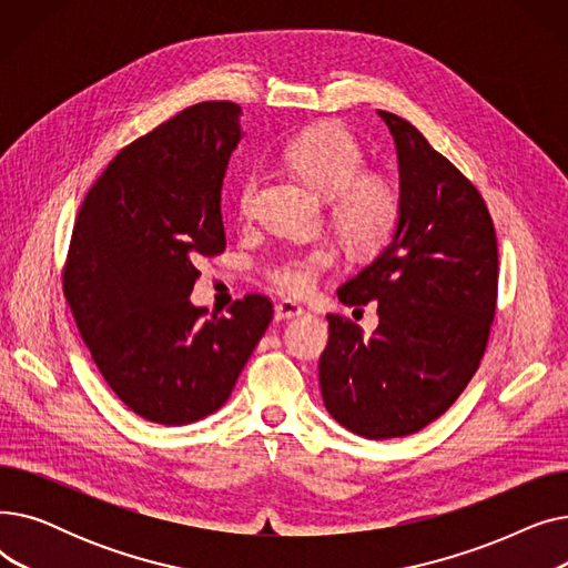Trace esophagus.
Wrapping results in <instances>:
<instances>
[{
	"label": "esophagus",
	"mask_w": 568,
	"mask_h": 568,
	"mask_svg": "<svg viewBox=\"0 0 568 568\" xmlns=\"http://www.w3.org/2000/svg\"><path fill=\"white\" fill-rule=\"evenodd\" d=\"M304 315V308L294 302H278L274 308V320L283 322V320H292V317H300Z\"/></svg>",
	"instance_id": "esophagus-1"
}]
</instances>
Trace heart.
I'll return each mask as SVG.
<instances>
[{
    "mask_svg": "<svg viewBox=\"0 0 568 568\" xmlns=\"http://www.w3.org/2000/svg\"><path fill=\"white\" fill-rule=\"evenodd\" d=\"M281 156L313 191L329 197L332 223L347 246L375 251L389 242L400 219L398 191L382 176L364 174L366 154L349 131L336 124L315 126L290 140ZM257 189L260 176H248L239 191L242 216L253 214ZM334 262L332 246H315L283 257L268 278L287 294H304Z\"/></svg>",
    "mask_w": 568,
    "mask_h": 568,
    "instance_id": "heart-1",
    "label": "heart"
}]
</instances>
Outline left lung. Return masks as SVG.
Returning a JSON list of instances; mask_svg holds the SVG:
<instances>
[{
  "instance_id": "left-lung-1",
  "label": "left lung",
  "mask_w": 568,
  "mask_h": 568,
  "mask_svg": "<svg viewBox=\"0 0 568 568\" xmlns=\"http://www.w3.org/2000/svg\"><path fill=\"white\" fill-rule=\"evenodd\" d=\"M398 156L400 219L366 268L338 287L345 306L377 302L371 338L326 315L324 407L368 439L422 430L479 368L497 304V239L481 193L405 119L377 110Z\"/></svg>"
}]
</instances>
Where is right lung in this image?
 Segmentation results:
<instances>
[{"instance_id": "add662e5", "label": "right lung", "mask_w": 568, "mask_h": 568, "mask_svg": "<svg viewBox=\"0 0 568 568\" xmlns=\"http://www.w3.org/2000/svg\"><path fill=\"white\" fill-rule=\"evenodd\" d=\"M242 108L197 103L119 152L73 227L64 296L129 409L163 426L214 414L274 317L248 294L227 317L191 304L197 262L225 251L221 191Z\"/></svg>"}]
</instances>
